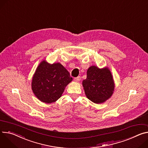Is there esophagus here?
Instances as JSON below:
<instances>
[{
  "instance_id": "1",
  "label": "esophagus",
  "mask_w": 148,
  "mask_h": 148,
  "mask_svg": "<svg viewBox=\"0 0 148 148\" xmlns=\"http://www.w3.org/2000/svg\"><path fill=\"white\" fill-rule=\"evenodd\" d=\"M80 80H81V77H80L79 76V77H76V78H74V81H75V82H79Z\"/></svg>"
}]
</instances>
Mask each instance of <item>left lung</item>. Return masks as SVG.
<instances>
[{
    "label": "left lung",
    "mask_w": 148,
    "mask_h": 148,
    "mask_svg": "<svg viewBox=\"0 0 148 148\" xmlns=\"http://www.w3.org/2000/svg\"><path fill=\"white\" fill-rule=\"evenodd\" d=\"M87 97L96 104L103 103L113 95L114 83L110 70L91 66L87 70V78L83 81Z\"/></svg>",
    "instance_id": "obj_1"
}]
</instances>
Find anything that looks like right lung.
I'll list each match as a JSON object with an SVG mask.
<instances>
[{
	"label": "right lung",
	"instance_id": "obj_1",
	"mask_svg": "<svg viewBox=\"0 0 148 148\" xmlns=\"http://www.w3.org/2000/svg\"><path fill=\"white\" fill-rule=\"evenodd\" d=\"M73 78L61 64H50L45 60L39 64L32 80V90L42 102L52 103L60 99Z\"/></svg>",
	"mask_w": 148,
	"mask_h": 148
}]
</instances>
